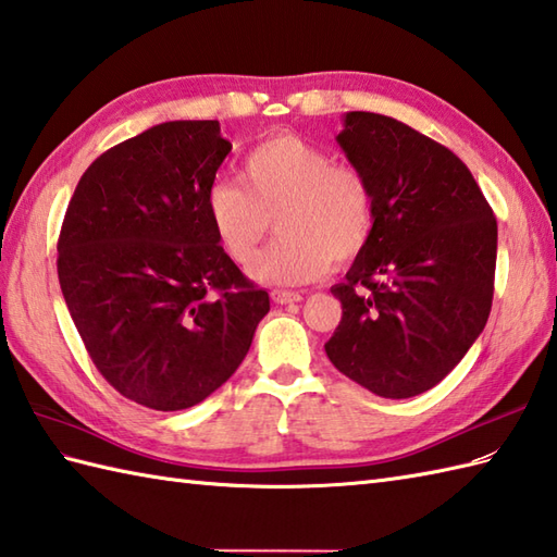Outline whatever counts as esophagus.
<instances>
[{
	"label": "esophagus",
	"instance_id": "obj_1",
	"mask_svg": "<svg viewBox=\"0 0 557 557\" xmlns=\"http://www.w3.org/2000/svg\"><path fill=\"white\" fill-rule=\"evenodd\" d=\"M271 300L276 305H293V302H300L302 295L295 290H271Z\"/></svg>",
	"mask_w": 557,
	"mask_h": 557
}]
</instances>
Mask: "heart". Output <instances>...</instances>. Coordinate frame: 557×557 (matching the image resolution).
Wrapping results in <instances>:
<instances>
[{
  "instance_id": "obj_1",
  "label": "heart",
  "mask_w": 557,
  "mask_h": 557,
  "mask_svg": "<svg viewBox=\"0 0 557 557\" xmlns=\"http://www.w3.org/2000/svg\"><path fill=\"white\" fill-rule=\"evenodd\" d=\"M205 214L221 252L240 267L257 257L274 216L281 236L257 259L252 276L295 286L364 250L374 231V193L357 169L283 133L247 152L240 183L209 185Z\"/></svg>"
}]
</instances>
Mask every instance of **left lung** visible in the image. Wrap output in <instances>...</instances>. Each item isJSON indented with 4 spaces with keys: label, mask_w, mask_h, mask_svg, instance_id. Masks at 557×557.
<instances>
[{
    "label": "left lung",
    "mask_w": 557,
    "mask_h": 557,
    "mask_svg": "<svg viewBox=\"0 0 557 557\" xmlns=\"http://www.w3.org/2000/svg\"><path fill=\"white\" fill-rule=\"evenodd\" d=\"M374 193V231L331 293L333 367L381 398L434 388L484 331L498 224L448 147L391 116L348 111L336 135Z\"/></svg>",
    "instance_id": "8db88e82"
}]
</instances>
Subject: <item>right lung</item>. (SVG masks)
<instances>
[{
    "instance_id": "right-lung-1",
    "label": "right lung",
    "mask_w": 557,
    "mask_h": 557,
    "mask_svg": "<svg viewBox=\"0 0 557 557\" xmlns=\"http://www.w3.org/2000/svg\"><path fill=\"white\" fill-rule=\"evenodd\" d=\"M231 152L219 121H166L100 154L59 236V283L95 367L123 398L176 412L245 360L267 290L221 252L205 195Z\"/></svg>"
}]
</instances>
